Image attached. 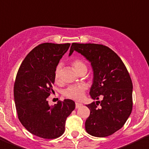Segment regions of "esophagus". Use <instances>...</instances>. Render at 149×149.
I'll list each match as a JSON object with an SVG mask.
<instances>
[{"instance_id":"esophagus-1","label":"esophagus","mask_w":149,"mask_h":149,"mask_svg":"<svg viewBox=\"0 0 149 149\" xmlns=\"http://www.w3.org/2000/svg\"><path fill=\"white\" fill-rule=\"evenodd\" d=\"M82 106V103H76V108L78 109L79 108V107H81Z\"/></svg>"}]
</instances>
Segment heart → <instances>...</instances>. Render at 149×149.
Masks as SVG:
<instances>
[{"mask_svg": "<svg viewBox=\"0 0 149 149\" xmlns=\"http://www.w3.org/2000/svg\"><path fill=\"white\" fill-rule=\"evenodd\" d=\"M72 66L73 67L77 73H79L80 71L83 70H87V67L85 65V62L79 58H75L71 62ZM61 65H58L55 70V81H58L60 79L61 76ZM86 90V86L85 85H70L64 91V95L65 97L70 99L76 100H80L84 97V93Z\"/></svg>", "mask_w": 149, "mask_h": 149, "instance_id": "b5f03b06", "label": "heart"}]
</instances>
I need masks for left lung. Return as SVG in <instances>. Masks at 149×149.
Listing matches in <instances>:
<instances>
[{"instance_id":"1","label":"left lung","mask_w":149,"mask_h":149,"mask_svg":"<svg viewBox=\"0 0 149 149\" xmlns=\"http://www.w3.org/2000/svg\"><path fill=\"white\" fill-rule=\"evenodd\" d=\"M74 51L86 58L92 67L91 98H103L87 105L91 112L85 130L96 137L112 135L124 126L132 112L133 83L128 71L118 55L101 44L73 42L69 55Z\"/></svg>"}]
</instances>
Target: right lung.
<instances>
[{
  "label": "right lung",
  "mask_w": 149,
  "mask_h": 149,
  "mask_svg": "<svg viewBox=\"0 0 149 149\" xmlns=\"http://www.w3.org/2000/svg\"><path fill=\"white\" fill-rule=\"evenodd\" d=\"M70 46L40 44L25 57L16 75L14 100L18 118L31 134L43 139H55L64 134L66 119L75 109L72 100L54 106L47 100L53 91L55 68Z\"/></svg>",
  "instance_id": "obj_1"
}]
</instances>
